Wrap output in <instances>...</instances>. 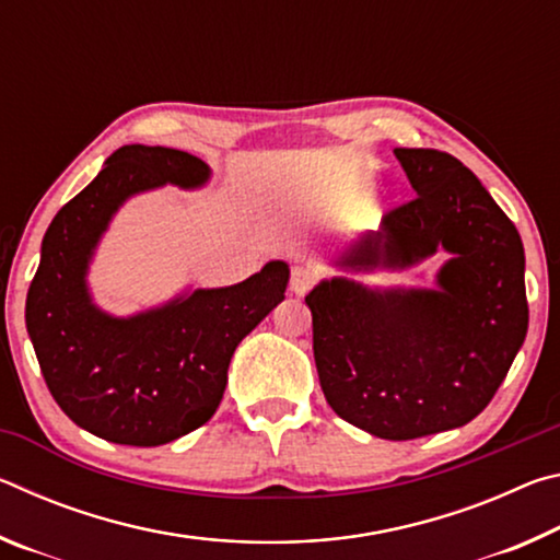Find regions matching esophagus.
<instances>
[{
  "label": "esophagus",
  "mask_w": 560,
  "mask_h": 560,
  "mask_svg": "<svg viewBox=\"0 0 560 560\" xmlns=\"http://www.w3.org/2000/svg\"><path fill=\"white\" fill-rule=\"evenodd\" d=\"M318 279V271L311 264H293L291 267V291L296 296H303Z\"/></svg>",
  "instance_id": "34e87169"
}]
</instances>
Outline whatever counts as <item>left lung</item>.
I'll list each match as a JSON object with an SVG mask.
<instances>
[{"label": "left lung", "instance_id": "left-lung-1", "mask_svg": "<svg viewBox=\"0 0 560 560\" xmlns=\"http://www.w3.org/2000/svg\"><path fill=\"white\" fill-rule=\"evenodd\" d=\"M417 192L338 259L353 271L407 269L452 254L438 289H365L336 277L306 303L320 387L338 417L381 440H415L474 420L524 346V244L457 158L395 148Z\"/></svg>", "mask_w": 560, "mask_h": 560}]
</instances>
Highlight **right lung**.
I'll return each mask as SVG.
<instances>
[{
	"mask_svg": "<svg viewBox=\"0 0 560 560\" xmlns=\"http://www.w3.org/2000/svg\"><path fill=\"white\" fill-rule=\"evenodd\" d=\"M207 179V163L183 150L122 145L44 234L26 330L54 400L96 438L158 447L202 428L220 407L236 346L283 301V261L128 318L91 301L89 264L118 207L145 189H195Z\"/></svg>",
	"mask_w": 560,
	"mask_h": 560,
	"instance_id": "obj_1",
	"label": "right lung"
}]
</instances>
